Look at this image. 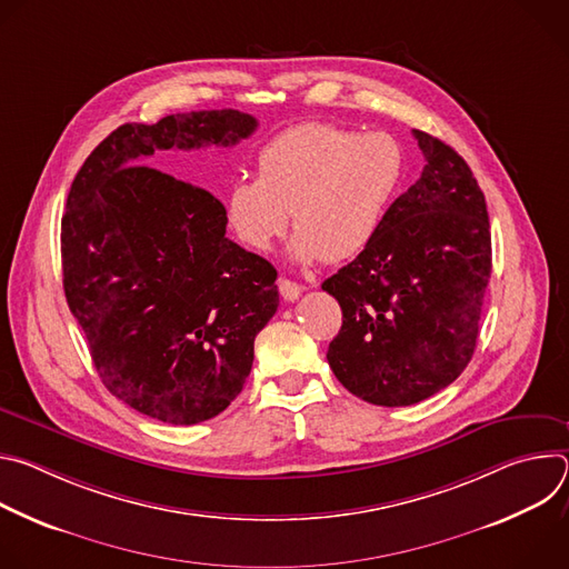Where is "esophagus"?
Masks as SVG:
<instances>
[{"instance_id": "1", "label": "esophagus", "mask_w": 569, "mask_h": 569, "mask_svg": "<svg viewBox=\"0 0 569 569\" xmlns=\"http://www.w3.org/2000/svg\"><path fill=\"white\" fill-rule=\"evenodd\" d=\"M279 292H281V297H283L286 301H295V299H299V295H301V286L295 283V281H290V279H279Z\"/></svg>"}]
</instances>
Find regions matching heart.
Masks as SVG:
<instances>
[{"label":"heart","mask_w":569,"mask_h":569,"mask_svg":"<svg viewBox=\"0 0 569 569\" xmlns=\"http://www.w3.org/2000/svg\"><path fill=\"white\" fill-rule=\"evenodd\" d=\"M402 167V148L391 134L301 123L259 150V178L227 187L222 220L242 246L268 252L292 213L295 261H347L380 231Z\"/></svg>","instance_id":"heart-1"}]
</instances>
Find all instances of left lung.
<instances>
[{
  "label": "left lung",
  "instance_id": "8db88e82",
  "mask_svg": "<svg viewBox=\"0 0 569 569\" xmlns=\"http://www.w3.org/2000/svg\"><path fill=\"white\" fill-rule=\"evenodd\" d=\"M412 132L421 178L391 202L371 246L321 283L342 308L329 365L353 396L382 408L415 405L459 378L491 279L489 211L472 171L441 139Z\"/></svg>",
  "mask_w": 569,
  "mask_h": 569
}]
</instances>
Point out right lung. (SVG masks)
Here are the masks:
<instances>
[{"label":"right lung","mask_w":569,"mask_h":569,"mask_svg":"<svg viewBox=\"0 0 569 569\" xmlns=\"http://www.w3.org/2000/svg\"><path fill=\"white\" fill-rule=\"evenodd\" d=\"M254 130L238 110L123 123L71 182L60 227L69 310L108 391L150 419L220 415L252 371L279 290L277 270L224 236L220 200L146 161L231 148Z\"/></svg>","instance_id":"right-lung-1"}]
</instances>
